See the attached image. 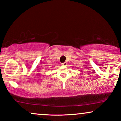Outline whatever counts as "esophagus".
I'll return each mask as SVG.
<instances>
[{"mask_svg": "<svg viewBox=\"0 0 121 121\" xmlns=\"http://www.w3.org/2000/svg\"><path fill=\"white\" fill-rule=\"evenodd\" d=\"M67 64H68L67 62H64V63H62L61 65H63V66H66V65H67Z\"/></svg>", "mask_w": 121, "mask_h": 121, "instance_id": "obj_1", "label": "esophagus"}]
</instances>
